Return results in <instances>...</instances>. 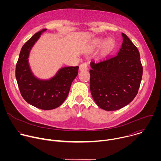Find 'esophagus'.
I'll use <instances>...</instances> for the list:
<instances>
[{
  "label": "esophagus",
  "instance_id": "obj_1",
  "mask_svg": "<svg viewBox=\"0 0 161 161\" xmlns=\"http://www.w3.org/2000/svg\"><path fill=\"white\" fill-rule=\"evenodd\" d=\"M79 69L80 71H86L88 69V64L86 62H84L82 63L80 65L79 67Z\"/></svg>",
  "mask_w": 161,
  "mask_h": 161
}]
</instances>
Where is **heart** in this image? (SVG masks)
<instances>
[{
  "label": "heart",
  "instance_id": "1",
  "mask_svg": "<svg viewBox=\"0 0 161 161\" xmlns=\"http://www.w3.org/2000/svg\"><path fill=\"white\" fill-rule=\"evenodd\" d=\"M104 42V40L102 39H99L96 41V44L98 47H101ZM114 45V41L111 39H109L105 43L104 50L105 52H108Z\"/></svg>",
  "mask_w": 161,
  "mask_h": 161
}]
</instances>
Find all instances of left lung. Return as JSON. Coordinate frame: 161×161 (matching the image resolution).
Instances as JSON below:
<instances>
[{
	"instance_id": "8db88e82",
	"label": "left lung",
	"mask_w": 161,
	"mask_h": 161,
	"mask_svg": "<svg viewBox=\"0 0 161 161\" xmlns=\"http://www.w3.org/2000/svg\"><path fill=\"white\" fill-rule=\"evenodd\" d=\"M117 55L92 60L90 88L97 105L106 111H114L129 104L138 92L143 67L137 47L124 33Z\"/></svg>"
}]
</instances>
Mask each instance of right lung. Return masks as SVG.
<instances>
[{
  "label": "right lung",
  "mask_w": 161,
  "mask_h": 161,
  "mask_svg": "<svg viewBox=\"0 0 161 161\" xmlns=\"http://www.w3.org/2000/svg\"><path fill=\"white\" fill-rule=\"evenodd\" d=\"M35 34L23 46L16 65V78L21 96L39 109L50 110L60 106L66 99L72 82L78 75V66L65 67L50 80H40L32 73L29 64L30 52L41 34Z\"/></svg>",
  "instance_id": "1"
}]
</instances>
